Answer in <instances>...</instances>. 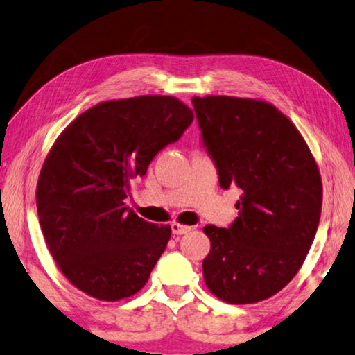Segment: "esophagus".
Instances as JSON below:
<instances>
[{"instance_id": "34e87169", "label": "esophagus", "mask_w": 355, "mask_h": 355, "mask_svg": "<svg viewBox=\"0 0 355 355\" xmlns=\"http://www.w3.org/2000/svg\"><path fill=\"white\" fill-rule=\"evenodd\" d=\"M171 231H173V234L181 236V234H185V232L191 231V226H185V225L174 222V223H171Z\"/></svg>"}]
</instances>
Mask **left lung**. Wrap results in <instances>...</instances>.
Listing matches in <instances>:
<instances>
[{
	"label": "left lung",
	"mask_w": 355,
	"mask_h": 355,
	"mask_svg": "<svg viewBox=\"0 0 355 355\" xmlns=\"http://www.w3.org/2000/svg\"><path fill=\"white\" fill-rule=\"evenodd\" d=\"M205 148L222 189L242 190L228 228L206 225V286L228 304H254L286 286L304 264L321 218L322 184L295 125L264 101L193 97Z\"/></svg>",
	"instance_id": "obj_1"
}]
</instances>
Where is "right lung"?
<instances>
[{
    "mask_svg": "<svg viewBox=\"0 0 355 355\" xmlns=\"http://www.w3.org/2000/svg\"><path fill=\"white\" fill-rule=\"evenodd\" d=\"M193 121L176 97L97 103L72 121L37 181L39 223L51 257L75 288L98 300L130 297L148 283L171 237L125 206L130 179Z\"/></svg>",
    "mask_w": 355,
    "mask_h": 355,
    "instance_id": "add662e5",
    "label": "right lung"
}]
</instances>
